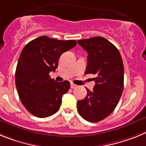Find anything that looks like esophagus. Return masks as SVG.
Instances as JSON below:
<instances>
[{
  "mask_svg": "<svg viewBox=\"0 0 146 146\" xmlns=\"http://www.w3.org/2000/svg\"><path fill=\"white\" fill-rule=\"evenodd\" d=\"M70 87H71L72 89H75V88H76L77 85H76V84H74L72 83L71 84H70Z\"/></svg>",
  "mask_w": 146,
  "mask_h": 146,
  "instance_id": "34e87169",
  "label": "esophagus"
}]
</instances>
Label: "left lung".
I'll return each instance as SVG.
<instances>
[{
    "mask_svg": "<svg viewBox=\"0 0 146 146\" xmlns=\"http://www.w3.org/2000/svg\"><path fill=\"white\" fill-rule=\"evenodd\" d=\"M87 52L85 74L96 75V85L84 99L78 101L77 110L87 121L96 123L106 118L117 106L123 90L124 69L120 52L102 37L78 40Z\"/></svg>",
    "mask_w": 146,
    "mask_h": 146,
    "instance_id": "1",
    "label": "left lung"
}]
</instances>
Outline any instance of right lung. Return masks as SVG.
Instances as JSON below:
<instances>
[{
	"label": "right lung",
	"mask_w": 146,
	"mask_h": 146,
	"mask_svg": "<svg viewBox=\"0 0 146 146\" xmlns=\"http://www.w3.org/2000/svg\"><path fill=\"white\" fill-rule=\"evenodd\" d=\"M76 40H58L42 36L29 42L20 55L15 84L25 108L37 117H47L59 110L68 81L57 82L49 76L58 68L60 56L76 45Z\"/></svg>",
	"instance_id": "1"
}]
</instances>
